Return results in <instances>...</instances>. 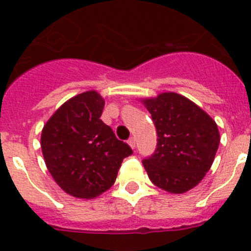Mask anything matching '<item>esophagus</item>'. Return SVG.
Here are the masks:
<instances>
[{"mask_svg":"<svg viewBox=\"0 0 251 251\" xmlns=\"http://www.w3.org/2000/svg\"><path fill=\"white\" fill-rule=\"evenodd\" d=\"M128 145L132 148H136V138H134V137H130V138L128 139Z\"/></svg>","mask_w":251,"mask_h":251,"instance_id":"34e87169","label":"esophagus"}]
</instances>
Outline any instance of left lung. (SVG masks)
<instances>
[{"label":"left lung","instance_id":"8db88e82","mask_svg":"<svg viewBox=\"0 0 251 251\" xmlns=\"http://www.w3.org/2000/svg\"><path fill=\"white\" fill-rule=\"evenodd\" d=\"M157 130V147L142 161L148 177L171 194H183L200 183L220 143L214 119L194 101L176 93L143 100Z\"/></svg>","mask_w":251,"mask_h":251}]
</instances>
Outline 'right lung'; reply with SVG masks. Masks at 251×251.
I'll return each mask as SVG.
<instances>
[{"mask_svg":"<svg viewBox=\"0 0 251 251\" xmlns=\"http://www.w3.org/2000/svg\"><path fill=\"white\" fill-rule=\"evenodd\" d=\"M104 99L94 90L69 99L41 133L46 167L66 194L93 199L109 190L132 148L100 119Z\"/></svg>","mask_w":251,"mask_h":251,"instance_id":"obj_1","label":"right lung"}]
</instances>
